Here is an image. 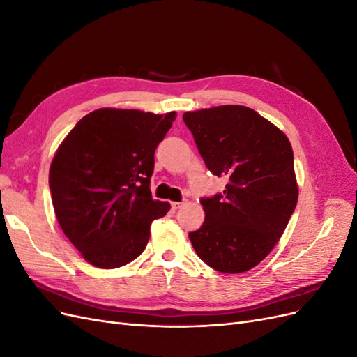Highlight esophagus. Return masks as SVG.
<instances>
[{"instance_id": "1", "label": "esophagus", "mask_w": 357, "mask_h": 357, "mask_svg": "<svg viewBox=\"0 0 357 357\" xmlns=\"http://www.w3.org/2000/svg\"><path fill=\"white\" fill-rule=\"evenodd\" d=\"M183 205H185V202H171L172 210H178L183 207Z\"/></svg>"}]
</instances>
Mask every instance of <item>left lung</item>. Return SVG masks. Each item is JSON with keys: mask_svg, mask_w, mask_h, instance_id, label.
Segmentation results:
<instances>
[{"mask_svg": "<svg viewBox=\"0 0 357 357\" xmlns=\"http://www.w3.org/2000/svg\"><path fill=\"white\" fill-rule=\"evenodd\" d=\"M183 121L207 168L228 177L223 193L201 199L205 220L190 243L215 271L245 273L273 250L296 207L289 138L244 105L186 112Z\"/></svg>", "mask_w": 357, "mask_h": 357, "instance_id": "8db88e82", "label": "left lung"}]
</instances>
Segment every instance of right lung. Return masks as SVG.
Instances as JSON below:
<instances>
[{
    "label": "right lung",
    "mask_w": 357,
    "mask_h": 357,
    "mask_svg": "<svg viewBox=\"0 0 357 357\" xmlns=\"http://www.w3.org/2000/svg\"><path fill=\"white\" fill-rule=\"evenodd\" d=\"M176 112L100 109L86 114L53 156L49 186L61 229L91 265L112 269L143 253L150 225L169 204L150 192L155 150Z\"/></svg>",
    "instance_id": "right-lung-1"
}]
</instances>
